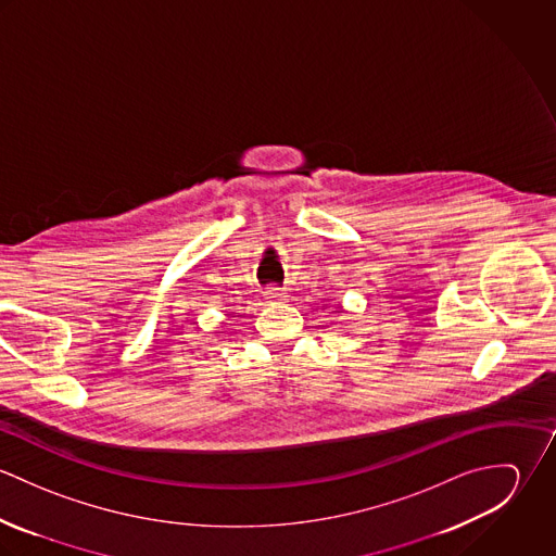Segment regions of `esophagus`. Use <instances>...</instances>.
I'll use <instances>...</instances> for the list:
<instances>
[{"mask_svg":"<svg viewBox=\"0 0 556 556\" xmlns=\"http://www.w3.org/2000/svg\"><path fill=\"white\" fill-rule=\"evenodd\" d=\"M265 295H267V300H271V302H278V300H285V298H287L285 289H282V287H276V285L267 287V289H265Z\"/></svg>","mask_w":556,"mask_h":556,"instance_id":"1","label":"esophagus"}]
</instances>
